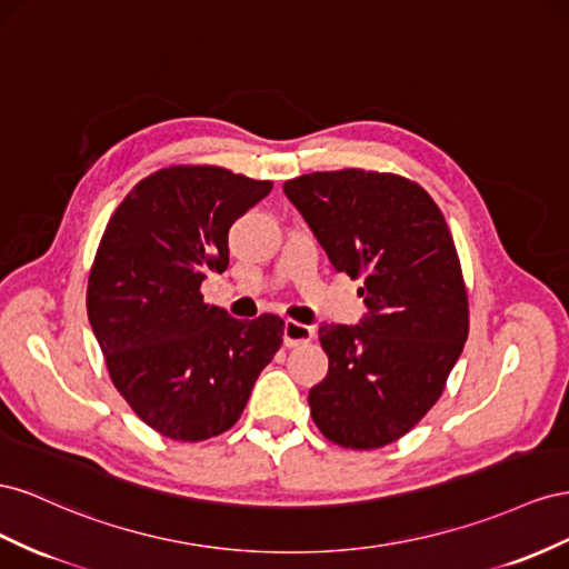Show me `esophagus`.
Returning <instances> with one entry per match:
<instances>
[{
	"mask_svg": "<svg viewBox=\"0 0 569 569\" xmlns=\"http://www.w3.org/2000/svg\"><path fill=\"white\" fill-rule=\"evenodd\" d=\"M312 338H315V329L312 327H305V323L293 321V319L286 321V329H283V343H286V348L307 346Z\"/></svg>",
	"mask_w": 569,
	"mask_h": 569,
	"instance_id": "esophagus-1",
	"label": "esophagus"
}]
</instances>
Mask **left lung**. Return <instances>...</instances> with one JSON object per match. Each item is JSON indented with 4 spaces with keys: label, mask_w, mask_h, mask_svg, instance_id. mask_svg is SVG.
<instances>
[{
    "label": "left lung",
    "mask_w": 569,
    "mask_h": 569,
    "mask_svg": "<svg viewBox=\"0 0 569 569\" xmlns=\"http://www.w3.org/2000/svg\"><path fill=\"white\" fill-rule=\"evenodd\" d=\"M336 271L365 279L369 315L321 323L329 375L310 388L329 441L375 450L398 441L441 398L469 333L460 257L431 194L398 173L315 171L283 183Z\"/></svg>",
    "instance_id": "obj_1"
}]
</instances>
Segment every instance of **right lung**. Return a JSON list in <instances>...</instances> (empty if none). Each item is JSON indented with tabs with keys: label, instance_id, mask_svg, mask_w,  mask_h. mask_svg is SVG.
Here are the masks:
<instances>
[{
	"label": "right lung",
	"instance_id": "right-lung-1",
	"mask_svg": "<svg viewBox=\"0 0 569 569\" xmlns=\"http://www.w3.org/2000/svg\"><path fill=\"white\" fill-rule=\"evenodd\" d=\"M223 167L150 173L111 214L88 279V319L111 383L144 425L194 443L229 431L283 343V319L207 305L229 267L231 223L271 192Z\"/></svg>",
	"mask_w": 569,
	"mask_h": 569
}]
</instances>
